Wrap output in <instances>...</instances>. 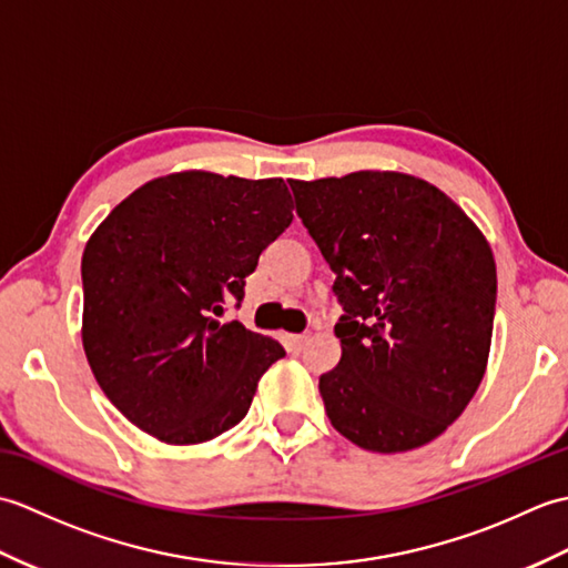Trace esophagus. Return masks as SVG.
Instances as JSON below:
<instances>
[{
  "label": "esophagus",
  "instance_id": "1",
  "mask_svg": "<svg viewBox=\"0 0 568 568\" xmlns=\"http://www.w3.org/2000/svg\"><path fill=\"white\" fill-rule=\"evenodd\" d=\"M307 339H310L307 334H291V336H287V348H291V352H303V346L307 344Z\"/></svg>",
  "mask_w": 568,
  "mask_h": 568
}]
</instances>
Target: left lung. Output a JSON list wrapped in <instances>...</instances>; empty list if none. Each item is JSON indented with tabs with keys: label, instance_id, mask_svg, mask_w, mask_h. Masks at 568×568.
Masks as SVG:
<instances>
[{
	"label": "left lung",
	"instance_id": "1",
	"mask_svg": "<svg viewBox=\"0 0 568 568\" xmlns=\"http://www.w3.org/2000/svg\"><path fill=\"white\" fill-rule=\"evenodd\" d=\"M291 185L344 305L339 366L320 378L332 427L378 454L429 444L464 413L488 366L498 277L484 232L407 173Z\"/></svg>",
	"mask_w": 568,
	"mask_h": 568
}]
</instances>
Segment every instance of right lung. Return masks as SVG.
I'll use <instances>...</instances> for the list:
<instances>
[{"label": "right lung", "instance_id": "obj_1", "mask_svg": "<svg viewBox=\"0 0 568 568\" xmlns=\"http://www.w3.org/2000/svg\"><path fill=\"white\" fill-rule=\"evenodd\" d=\"M291 222L283 178L180 171L149 180L94 229L82 253V348L131 425L185 446L244 419L285 348L220 317Z\"/></svg>", "mask_w": 568, "mask_h": 568}]
</instances>
